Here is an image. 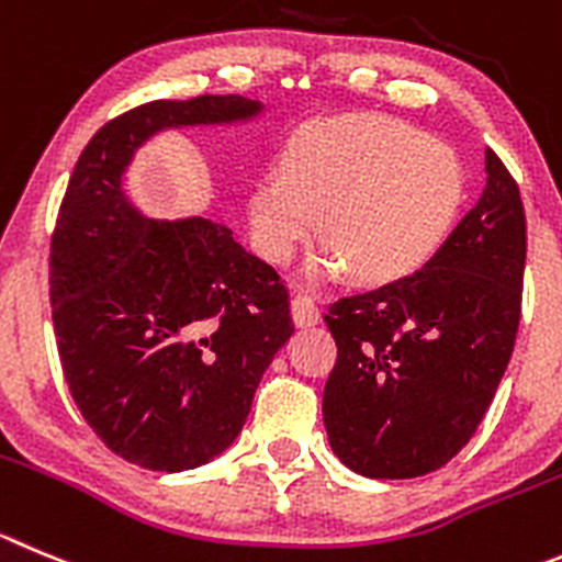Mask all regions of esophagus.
I'll list each match as a JSON object with an SVG mask.
<instances>
[{
    "instance_id": "1",
    "label": "esophagus",
    "mask_w": 562,
    "mask_h": 562,
    "mask_svg": "<svg viewBox=\"0 0 562 562\" xmlns=\"http://www.w3.org/2000/svg\"><path fill=\"white\" fill-rule=\"evenodd\" d=\"M291 313L296 327H311V324H318V318H322V311H318V305L307 293H296L291 299Z\"/></svg>"
}]
</instances>
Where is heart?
<instances>
[{"label":"heart","instance_id":"b5f03b06","mask_svg":"<svg viewBox=\"0 0 562 562\" xmlns=\"http://www.w3.org/2000/svg\"><path fill=\"white\" fill-rule=\"evenodd\" d=\"M465 171L452 146L376 113L335 115L299 127L280 151V175L249 191V224L271 263L291 260L322 218L327 251L313 277L352 266L374 285L413 277L458 222Z\"/></svg>","mask_w":562,"mask_h":562}]
</instances>
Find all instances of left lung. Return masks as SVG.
<instances>
[{
	"instance_id": "1",
	"label": "left lung",
	"mask_w": 562,
	"mask_h": 562,
	"mask_svg": "<svg viewBox=\"0 0 562 562\" xmlns=\"http://www.w3.org/2000/svg\"><path fill=\"white\" fill-rule=\"evenodd\" d=\"M485 171L480 202L422 271L340 296L324 316L338 346L322 405L329 447L371 480L447 465L476 432L510 363L527 218L494 149Z\"/></svg>"
}]
</instances>
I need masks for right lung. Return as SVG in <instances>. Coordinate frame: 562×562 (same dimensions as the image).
Instances as JSON below:
<instances>
[{
  "mask_svg": "<svg viewBox=\"0 0 562 562\" xmlns=\"http://www.w3.org/2000/svg\"><path fill=\"white\" fill-rule=\"evenodd\" d=\"M244 97L157 99L88 140L49 246V302L71 400L104 447L149 471L207 463L238 438L291 299L269 263L213 218L155 222L122 177L169 127L244 122Z\"/></svg>",
  "mask_w": 562,
  "mask_h": 562,
  "instance_id": "1",
  "label": "right lung"
}]
</instances>
